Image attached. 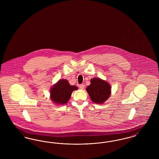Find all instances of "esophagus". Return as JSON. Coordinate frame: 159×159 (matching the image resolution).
<instances>
[{
	"label": "esophagus",
	"instance_id": "esophagus-1",
	"mask_svg": "<svg viewBox=\"0 0 159 159\" xmlns=\"http://www.w3.org/2000/svg\"><path fill=\"white\" fill-rule=\"evenodd\" d=\"M84 87H85V85L84 84H80L79 85V87L81 89H84Z\"/></svg>",
	"mask_w": 159,
	"mask_h": 159
}]
</instances>
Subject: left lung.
<instances>
[{"instance_id":"obj_1","label":"left lung","mask_w":159,"mask_h":159,"mask_svg":"<svg viewBox=\"0 0 159 159\" xmlns=\"http://www.w3.org/2000/svg\"><path fill=\"white\" fill-rule=\"evenodd\" d=\"M90 83V85L87 87L86 90L91 99L96 103H103L111 95V88L110 85L107 81L98 78L92 79Z\"/></svg>"}]
</instances>
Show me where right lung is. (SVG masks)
Returning a JSON list of instances; mask_svg holds the SVG:
<instances>
[{"instance_id": "obj_1", "label": "right lung", "mask_w": 159, "mask_h": 159, "mask_svg": "<svg viewBox=\"0 0 159 159\" xmlns=\"http://www.w3.org/2000/svg\"><path fill=\"white\" fill-rule=\"evenodd\" d=\"M75 85H70L66 80H61L51 89V99L56 105L66 104L70 99L72 93L76 90Z\"/></svg>"}]
</instances>
